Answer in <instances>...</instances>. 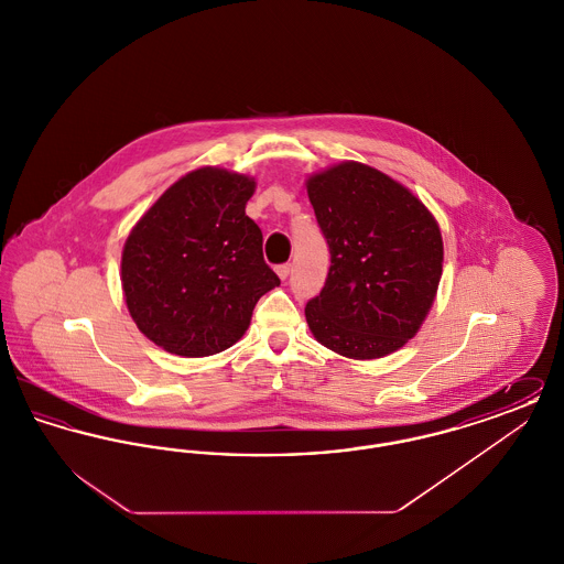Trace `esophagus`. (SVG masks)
Listing matches in <instances>:
<instances>
[{
  "label": "esophagus",
  "mask_w": 564,
  "mask_h": 564,
  "mask_svg": "<svg viewBox=\"0 0 564 564\" xmlns=\"http://www.w3.org/2000/svg\"><path fill=\"white\" fill-rule=\"evenodd\" d=\"M290 270H292L290 264H279V267H276V274H279L283 281H285V279L290 276Z\"/></svg>",
  "instance_id": "34e87169"
}]
</instances>
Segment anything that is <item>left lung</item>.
<instances>
[{
  "instance_id": "left-lung-1",
  "label": "left lung",
  "mask_w": 564,
  "mask_h": 564,
  "mask_svg": "<svg viewBox=\"0 0 564 564\" xmlns=\"http://www.w3.org/2000/svg\"><path fill=\"white\" fill-rule=\"evenodd\" d=\"M332 264L304 313L323 347L378 359L416 336L437 294L444 242L430 209L361 162L306 180Z\"/></svg>"
}]
</instances>
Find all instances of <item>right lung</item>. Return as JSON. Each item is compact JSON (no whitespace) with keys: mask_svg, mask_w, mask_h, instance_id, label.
Instances as JSON below:
<instances>
[{"mask_svg":"<svg viewBox=\"0 0 564 564\" xmlns=\"http://www.w3.org/2000/svg\"><path fill=\"white\" fill-rule=\"evenodd\" d=\"M256 180L203 166L177 180L134 224L122 249V292L145 338L207 357L247 332L253 306L281 281L262 230L245 215Z\"/></svg>","mask_w":564,"mask_h":564,"instance_id":"1","label":"right lung"}]
</instances>
